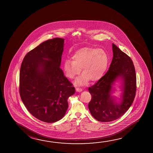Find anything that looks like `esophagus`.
<instances>
[{
    "label": "esophagus",
    "mask_w": 153,
    "mask_h": 153,
    "mask_svg": "<svg viewBox=\"0 0 153 153\" xmlns=\"http://www.w3.org/2000/svg\"><path fill=\"white\" fill-rule=\"evenodd\" d=\"M76 90L77 91V92H81L82 91V88H76Z\"/></svg>",
    "instance_id": "esophagus-1"
}]
</instances>
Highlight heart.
<instances>
[{"label":"heart","mask_w":153,"mask_h":153,"mask_svg":"<svg viewBox=\"0 0 153 153\" xmlns=\"http://www.w3.org/2000/svg\"><path fill=\"white\" fill-rule=\"evenodd\" d=\"M73 61L66 60L63 70L71 79L79 75L82 69L83 74L76 80V84L84 85L89 80L95 82L105 75L109 64L107 53L103 49L85 47L77 51L72 56Z\"/></svg>","instance_id":"1"}]
</instances>
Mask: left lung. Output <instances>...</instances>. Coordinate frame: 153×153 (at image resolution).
Listing matches in <instances>:
<instances>
[{
    "label": "left lung",
    "instance_id": "left-lung-1",
    "mask_svg": "<svg viewBox=\"0 0 153 153\" xmlns=\"http://www.w3.org/2000/svg\"><path fill=\"white\" fill-rule=\"evenodd\" d=\"M112 46L113 60L107 72L88 89L92 95L88 109L93 117L102 122H111L123 116L132 104L137 90L132 61L114 44ZM119 77L123 81V93L121 102L118 104L110 93L112 85Z\"/></svg>",
    "mask_w": 153,
    "mask_h": 153
}]
</instances>
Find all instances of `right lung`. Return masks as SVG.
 Masks as SVG:
<instances>
[{"instance_id":"add662e5","label":"right lung","mask_w":153,"mask_h":153,"mask_svg":"<svg viewBox=\"0 0 153 153\" xmlns=\"http://www.w3.org/2000/svg\"><path fill=\"white\" fill-rule=\"evenodd\" d=\"M64 40L55 38L44 42L25 55L21 65V100L32 115L46 123L65 116L68 98L75 92L60 68Z\"/></svg>"}]
</instances>
